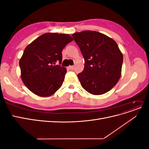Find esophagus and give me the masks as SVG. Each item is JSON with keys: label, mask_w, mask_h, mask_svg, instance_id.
Returning a JSON list of instances; mask_svg holds the SVG:
<instances>
[{"label": "esophagus", "mask_w": 149, "mask_h": 149, "mask_svg": "<svg viewBox=\"0 0 149 149\" xmlns=\"http://www.w3.org/2000/svg\"><path fill=\"white\" fill-rule=\"evenodd\" d=\"M68 68H69L70 70H73L74 69V66H70L68 67Z\"/></svg>", "instance_id": "34e87169"}]
</instances>
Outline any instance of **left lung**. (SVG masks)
<instances>
[{
    "instance_id": "left-lung-1",
    "label": "left lung",
    "mask_w": 149,
    "mask_h": 149,
    "mask_svg": "<svg viewBox=\"0 0 149 149\" xmlns=\"http://www.w3.org/2000/svg\"><path fill=\"white\" fill-rule=\"evenodd\" d=\"M84 59L83 71L78 74L82 87L94 95L104 94L119 81L123 56L113 39L96 31L72 35Z\"/></svg>"
}]
</instances>
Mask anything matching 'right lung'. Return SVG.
Here are the masks:
<instances>
[{"label":"right lung","instance_id":"right-lung-1","mask_svg":"<svg viewBox=\"0 0 149 149\" xmlns=\"http://www.w3.org/2000/svg\"><path fill=\"white\" fill-rule=\"evenodd\" d=\"M73 40L68 34L46 33L25 48L19 65L22 81L30 91L47 97L60 89L66 73L60 65L62 50ZM56 62L59 65H55Z\"/></svg>","mask_w":149,"mask_h":149}]
</instances>
